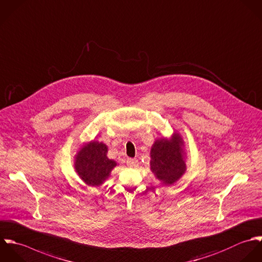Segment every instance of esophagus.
<instances>
[{"label": "esophagus", "mask_w": 262, "mask_h": 262, "mask_svg": "<svg viewBox=\"0 0 262 262\" xmlns=\"http://www.w3.org/2000/svg\"><path fill=\"white\" fill-rule=\"evenodd\" d=\"M137 164H138V162L135 159H128L127 160V165L129 167H135V166H137Z\"/></svg>", "instance_id": "34e87169"}]
</instances>
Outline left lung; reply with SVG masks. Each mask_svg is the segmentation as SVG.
I'll return each instance as SVG.
<instances>
[{"label": "left lung", "instance_id": "obj_1", "mask_svg": "<svg viewBox=\"0 0 262 262\" xmlns=\"http://www.w3.org/2000/svg\"><path fill=\"white\" fill-rule=\"evenodd\" d=\"M183 140L174 133L171 140H157L150 150V169L166 185H172L186 171L183 157Z\"/></svg>", "mask_w": 262, "mask_h": 262}]
</instances>
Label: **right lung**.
I'll list each match as a JSON object with an SVG mask.
<instances>
[{"instance_id":"1","label":"right lung","mask_w":262,"mask_h":262,"mask_svg":"<svg viewBox=\"0 0 262 262\" xmlns=\"http://www.w3.org/2000/svg\"><path fill=\"white\" fill-rule=\"evenodd\" d=\"M106 154V145L97 141L89 142L77 154L75 170L85 184L94 187L102 184L117 166Z\"/></svg>"}]
</instances>
